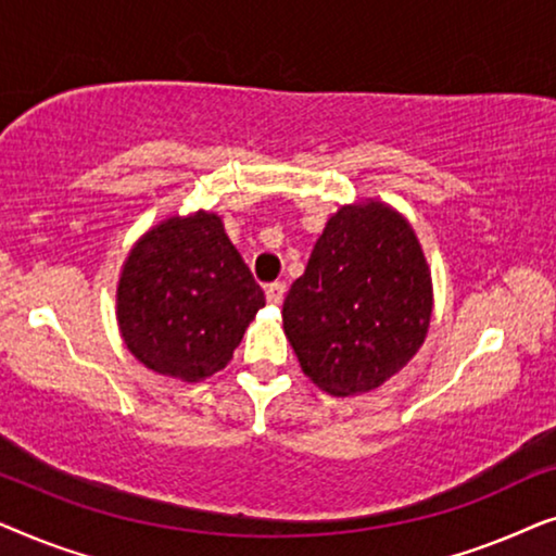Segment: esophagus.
I'll use <instances>...</instances> for the list:
<instances>
[{"instance_id":"34e87169","label":"esophagus","mask_w":556,"mask_h":556,"mask_svg":"<svg viewBox=\"0 0 556 556\" xmlns=\"http://www.w3.org/2000/svg\"><path fill=\"white\" fill-rule=\"evenodd\" d=\"M265 299H268V303L270 306H280V303H283V299H286V283H270V286H265Z\"/></svg>"}]
</instances>
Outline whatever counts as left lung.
I'll use <instances>...</instances> for the list:
<instances>
[{
	"instance_id": "left-lung-1",
	"label": "left lung",
	"mask_w": 556,
	"mask_h": 556,
	"mask_svg": "<svg viewBox=\"0 0 556 556\" xmlns=\"http://www.w3.org/2000/svg\"><path fill=\"white\" fill-rule=\"evenodd\" d=\"M430 316V268L413 225L375 200L329 217L283 301V331L303 375L333 397L397 375L422 346Z\"/></svg>"
}]
</instances>
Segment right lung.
I'll return each instance as SVG.
<instances>
[{
	"instance_id": "add662e5",
	"label": "right lung",
	"mask_w": 556,
	"mask_h": 556,
	"mask_svg": "<svg viewBox=\"0 0 556 556\" xmlns=\"http://www.w3.org/2000/svg\"><path fill=\"white\" fill-rule=\"evenodd\" d=\"M265 306L253 273L215 212L166 217L128 253L116 318L143 367L181 382L225 369L248 324Z\"/></svg>"
}]
</instances>
